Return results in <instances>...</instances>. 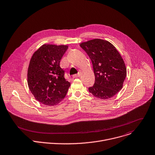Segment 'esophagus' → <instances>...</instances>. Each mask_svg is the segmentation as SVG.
Listing matches in <instances>:
<instances>
[{
    "label": "esophagus",
    "mask_w": 155,
    "mask_h": 155,
    "mask_svg": "<svg viewBox=\"0 0 155 155\" xmlns=\"http://www.w3.org/2000/svg\"><path fill=\"white\" fill-rule=\"evenodd\" d=\"M80 74L78 73V74H75V75H74L72 77H73V78H77V77H80Z\"/></svg>",
    "instance_id": "34e87169"
}]
</instances>
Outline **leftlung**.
Instances as JSON below:
<instances>
[{
  "mask_svg": "<svg viewBox=\"0 0 155 155\" xmlns=\"http://www.w3.org/2000/svg\"><path fill=\"white\" fill-rule=\"evenodd\" d=\"M80 46L93 65L95 83L89 87V92L103 100L114 96L122 88L127 75L125 64L119 51L109 41L101 39L81 42Z\"/></svg>",
  "mask_w": 155,
  "mask_h": 155,
  "instance_id": "8db88e82",
  "label": "left lung"
}]
</instances>
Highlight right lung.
Instances as JSON below:
<instances>
[{
  "label": "right lung",
  "mask_w": 155,
  "mask_h": 155,
  "mask_svg": "<svg viewBox=\"0 0 155 155\" xmlns=\"http://www.w3.org/2000/svg\"><path fill=\"white\" fill-rule=\"evenodd\" d=\"M68 48L66 45L45 44L35 51L30 59L27 71L28 87L35 99L44 105L59 104L71 86L60 66Z\"/></svg>",
  "instance_id": "right-lung-1"
}]
</instances>
